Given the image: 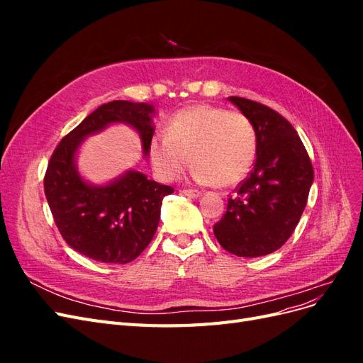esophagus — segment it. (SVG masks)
I'll list each match as a JSON object with an SVG mask.
<instances>
[{"label": "esophagus", "mask_w": 363, "mask_h": 363, "mask_svg": "<svg viewBox=\"0 0 363 363\" xmlns=\"http://www.w3.org/2000/svg\"><path fill=\"white\" fill-rule=\"evenodd\" d=\"M182 194L191 196V199H199V196H201V192L200 191H195V189H183Z\"/></svg>", "instance_id": "obj_1"}]
</instances>
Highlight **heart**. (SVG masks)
Listing matches in <instances>:
<instances>
[{"label": "heart", "instance_id": "heart-1", "mask_svg": "<svg viewBox=\"0 0 363 363\" xmlns=\"http://www.w3.org/2000/svg\"><path fill=\"white\" fill-rule=\"evenodd\" d=\"M256 150V130L245 115L200 104L175 113L164 135L151 138L148 157L163 180L177 179L192 162L195 182L227 188L250 172Z\"/></svg>", "mask_w": 363, "mask_h": 363}]
</instances>
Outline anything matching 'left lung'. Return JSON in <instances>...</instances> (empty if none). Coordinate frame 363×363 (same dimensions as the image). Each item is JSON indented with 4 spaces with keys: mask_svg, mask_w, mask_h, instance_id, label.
Segmentation results:
<instances>
[{
    "mask_svg": "<svg viewBox=\"0 0 363 363\" xmlns=\"http://www.w3.org/2000/svg\"><path fill=\"white\" fill-rule=\"evenodd\" d=\"M256 130V162L228 199L227 212L213 225L224 250L259 257L279 250L298 224L313 183L309 155L295 128L260 103L228 96Z\"/></svg>",
    "mask_w": 363,
    "mask_h": 363,
    "instance_id": "1",
    "label": "left lung"
}]
</instances>
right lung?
<instances>
[{
    "label": "right lung",
    "instance_id": "1",
    "mask_svg": "<svg viewBox=\"0 0 363 363\" xmlns=\"http://www.w3.org/2000/svg\"><path fill=\"white\" fill-rule=\"evenodd\" d=\"M155 115L152 104L111 101L87 115L54 150L43 188L62 238L80 255L121 265L135 260L155 236L163 196L174 192L171 186L148 180L136 169L108 183L92 184L77 168L83 140L112 124L135 128L147 157Z\"/></svg>",
    "mask_w": 363,
    "mask_h": 363
}]
</instances>
